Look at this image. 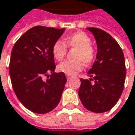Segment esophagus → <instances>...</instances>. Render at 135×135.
<instances>
[{
    "instance_id": "1",
    "label": "esophagus",
    "mask_w": 135,
    "mask_h": 135,
    "mask_svg": "<svg viewBox=\"0 0 135 135\" xmlns=\"http://www.w3.org/2000/svg\"><path fill=\"white\" fill-rule=\"evenodd\" d=\"M66 77H67V80H70L72 78V76L70 75H66Z\"/></svg>"
}]
</instances>
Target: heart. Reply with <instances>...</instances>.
I'll return each mask as SVG.
<instances>
[{
	"mask_svg": "<svg viewBox=\"0 0 135 135\" xmlns=\"http://www.w3.org/2000/svg\"><path fill=\"white\" fill-rule=\"evenodd\" d=\"M91 38L84 32H76L67 35L62 41H56L52 46V55L58 61H62L66 55L67 47L76 48L73 58L59 65L58 69L67 75H74L82 70L84 63L91 64L95 58V50L91 44Z\"/></svg>",
	"mask_w": 135,
	"mask_h": 135,
	"instance_id": "b5f03b06",
	"label": "heart"
}]
</instances>
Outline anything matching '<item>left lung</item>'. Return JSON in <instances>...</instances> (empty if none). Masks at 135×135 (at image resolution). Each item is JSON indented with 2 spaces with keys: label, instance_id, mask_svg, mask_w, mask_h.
Returning <instances> with one entry per match:
<instances>
[{
  "label": "left lung",
  "instance_id": "8db88e82",
  "mask_svg": "<svg viewBox=\"0 0 135 135\" xmlns=\"http://www.w3.org/2000/svg\"><path fill=\"white\" fill-rule=\"evenodd\" d=\"M87 29L94 35L98 52L96 61L88 73L91 78L80 79L78 94L88 110L105 113L117 104L123 91L124 55L119 44L108 33L94 27Z\"/></svg>",
  "mask_w": 135,
  "mask_h": 135
}]
</instances>
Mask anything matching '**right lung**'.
<instances>
[{
    "mask_svg": "<svg viewBox=\"0 0 135 135\" xmlns=\"http://www.w3.org/2000/svg\"><path fill=\"white\" fill-rule=\"evenodd\" d=\"M65 29L34 26L15 42L9 63L14 91L20 102L33 113L44 114L59 103L66 77L55 73L52 46ZM47 76V81L43 77Z\"/></svg>",
    "mask_w": 135,
    "mask_h": 135,
    "instance_id": "obj_1",
    "label": "right lung"
}]
</instances>
